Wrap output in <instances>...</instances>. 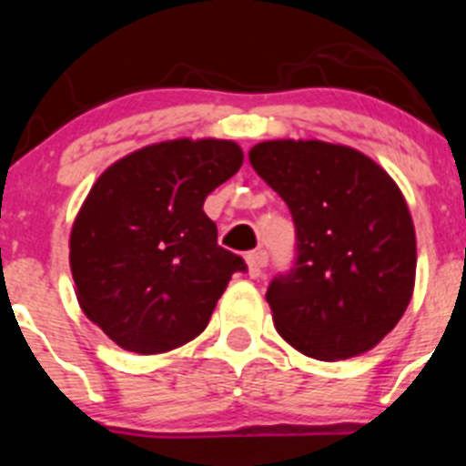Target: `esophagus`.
I'll use <instances>...</instances> for the list:
<instances>
[{"instance_id":"esophagus-1","label":"esophagus","mask_w":466,"mask_h":466,"mask_svg":"<svg viewBox=\"0 0 466 466\" xmlns=\"http://www.w3.org/2000/svg\"><path fill=\"white\" fill-rule=\"evenodd\" d=\"M246 263L248 275H250L252 279H257V277H261L263 266H266V255H263V252H250V255L246 257Z\"/></svg>"}]
</instances>
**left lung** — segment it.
I'll list each match as a JSON object with an SVG mask.
<instances>
[{"label": "left lung", "instance_id": "left-lung-1", "mask_svg": "<svg viewBox=\"0 0 466 466\" xmlns=\"http://www.w3.org/2000/svg\"><path fill=\"white\" fill-rule=\"evenodd\" d=\"M248 157L295 223L293 266L266 293L279 336L318 360L372 350L415 286V228L399 187L368 155L318 139L261 142Z\"/></svg>", "mask_w": 466, "mask_h": 466}]
</instances>
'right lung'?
<instances>
[{
  "mask_svg": "<svg viewBox=\"0 0 466 466\" xmlns=\"http://www.w3.org/2000/svg\"><path fill=\"white\" fill-rule=\"evenodd\" d=\"M243 150L225 139L146 146L94 182L69 238L81 309L110 340L162 354L194 340L234 272L207 196L234 176Z\"/></svg>",
  "mask_w": 466,
  "mask_h": 466,
  "instance_id": "1",
  "label": "right lung"
}]
</instances>
